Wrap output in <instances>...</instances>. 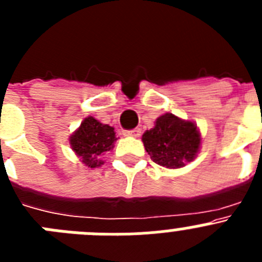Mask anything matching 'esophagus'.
<instances>
[{
	"label": "esophagus",
	"mask_w": 262,
	"mask_h": 262,
	"mask_svg": "<svg viewBox=\"0 0 262 262\" xmlns=\"http://www.w3.org/2000/svg\"><path fill=\"white\" fill-rule=\"evenodd\" d=\"M142 134L140 128H134V129H124L123 135L124 136H131V138H139Z\"/></svg>",
	"instance_id": "obj_1"
}]
</instances>
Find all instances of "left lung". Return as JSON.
<instances>
[{"label":"left lung","mask_w":262,"mask_h":262,"mask_svg":"<svg viewBox=\"0 0 262 262\" xmlns=\"http://www.w3.org/2000/svg\"><path fill=\"white\" fill-rule=\"evenodd\" d=\"M142 140L155 163L170 169L182 168L193 161L201 145L195 124L180 119L172 113L157 118L154 128L147 129Z\"/></svg>","instance_id":"obj_1"}]
</instances>
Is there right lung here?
<instances>
[{"label": "right lung", "mask_w": 262, "mask_h": 262, "mask_svg": "<svg viewBox=\"0 0 262 262\" xmlns=\"http://www.w3.org/2000/svg\"><path fill=\"white\" fill-rule=\"evenodd\" d=\"M115 140L117 138L113 127L101 123L96 118L88 117L71 135L69 143L85 165L96 168L102 165L103 161L99 159L105 152L113 149Z\"/></svg>", "instance_id": "add662e5"}]
</instances>
